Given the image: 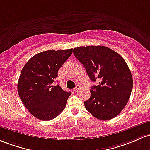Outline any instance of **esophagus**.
I'll return each mask as SVG.
<instances>
[{
	"mask_svg": "<svg viewBox=\"0 0 150 150\" xmlns=\"http://www.w3.org/2000/svg\"><path fill=\"white\" fill-rule=\"evenodd\" d=\"M80 89V86L79 85H77L75 87V88H74V91L75 92H78L79 91V90Z\"/></svg>",
	"mask_w": 150,
	"mask_h": 150,
	"instance_id": "esophagus-1",
	"label": "esophagus"
}]
</instances>
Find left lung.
<instances>
[{
	"label": "left lung",
	"mask_w": 150,
	"mask_h": 150,
	"mask_svg": "<svg viewBox=\"0 0 150 150\" xmlns=\"http://www.w3.org/2000/svg\"><path fill=\"white\" fill-rule=\"evenodd\" d=\"M76 58L85 67L92 81L99 85L91 89V97L84 105L88 111L101 120L117 116L128 102L133 81L124 59L104 46L79 47L74 49Z\"/></svg>",
	"instance_id": "8db88e82"
}]
</instances>
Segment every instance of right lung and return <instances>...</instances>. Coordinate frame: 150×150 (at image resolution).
<instances>
[{"label": "right lung", "instance_id": "add662e5", "mask_svg": "<svg viewBox=\"0 0 150 150\" xmlns=\"http://www.w3.org/2000/svg\"><path fill=\"white\" fill-rule=\"evenodd\" d=\"M72 51L42 52L32 57L21 71L18 83L20 98L28 111L40 120H52L65 108L71 93L53 83Z\"/></svg>", "mask_w": 150, "mask_h": 150}]
</instances>
